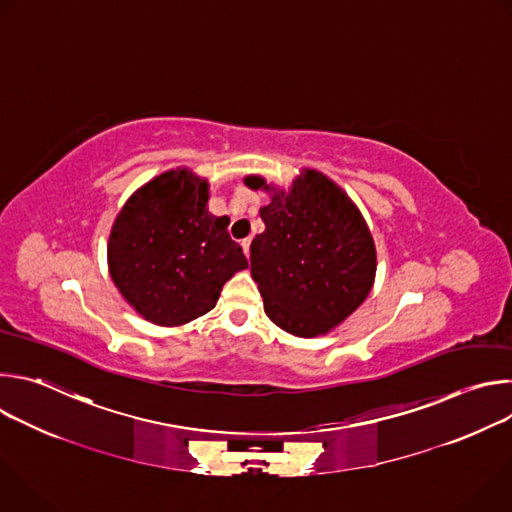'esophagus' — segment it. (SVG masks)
<instances>
[{"label": "esophagus", "instance_id": "34e87169", "mask_svg": "<svg viewBox=\"0 0 512 512\" xmlns=\"http://www.w3.org/2000/svg\"><path fill=\"white\" fill-rule=\"evenodd\" d=\"M241 247H243L245 255L249 257V249H251V237H249V239H243V241H241Z\"/></svg>", "mask_w": 512, "mask_h": 512}]
</instances>
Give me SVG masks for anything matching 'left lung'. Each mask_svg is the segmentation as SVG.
<instances>
[{
	"label": "left lung",
	"instance_id": "obj_1",
	"mask_svg": "<svg viewBox=\"0 0 512 512\" xmlns=\"http://www.w3.org/2000/svg\"><path fill=\"white\" fill-rule=\"evenodd\" d=\"M269 190L259 210L265 231L251 243V275L265 314L281 330L314 338L344 322L371 294L377 271L373 235L356 204L330 178L304 170L289 190Z\"/></svg>",
	"mask_w": 512,
	"mask_h": 512
}]
</instances>
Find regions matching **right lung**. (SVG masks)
<instances>
[{"instance_id": "add662e5", "label": "right lung", "mask_w": 512, "mask_h": 512, "mask_svg": "<svg viewBox=\"0 0 512 512\" xmlns=\"http://www.w3.org/2000/svg\"><path fill=\"white\" fill-rule=\"evenodd\" d=\"M208 182L186 168L170 170L131 194L117 214L109 273L137 314L182 326L216 306L223 285L247 257L229 237V216L206 208Z\"/></svg>"}]
</instances>
